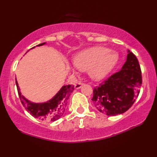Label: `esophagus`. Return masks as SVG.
Listing matches in <instances>:
<instances>
[{
  "label": "esophagus",
  "mask_w": 157,
  "mask_h": 157,
  "mask_svg": "<svg viewBox=\"0 0 157 157\" xmlns=\"http://www.w3.org/2000/svg\"><path fill=\"white\" fill-rule=\"evenodd\" d=\"M82 85H83V84H82V82H77V83L75 84V89H80V88L82 87Z\"/></svg>",
  "instance_id": "esophagus-1"
}]
</instances>
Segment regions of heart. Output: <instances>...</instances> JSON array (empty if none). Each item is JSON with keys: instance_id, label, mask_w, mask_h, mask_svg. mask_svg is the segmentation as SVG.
<instances>
[{"instance_id": "1", "label": "heart", "mask_w": 157, "mask_h": 157, "mask_svg": "<svg viewBox=\"0 0 157 157\" xmlns=\"http://www.w3.org/2000/svg\"><path fill=\"white\" fill-rule=\"evenodd\" d=\"M117 60L116 52L103 46H94L77 54L74 58V64L80 71L88 70L89 76L98 80L109 75Z\"/></svg>"}]
</instances>
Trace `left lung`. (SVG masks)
I'll return each instance as SVG.
<instances>
[{
  "instance_id": "left-lung-1",
  "label": "left lung",
  "mask_w": 157,
  "mask_h": 157,
  "mask_svg": "<svg viewBox=\"0 0 157 157\" xmlns=\"http://www.w3.org/2000/svg\"><path fill=\"white\" fill-rule=\"evenodd\" d=\"M127 60L118 72L95 87L92 101L99 111L108 116L125 112L134 103L142 86V73L137 58L128 51Z\"/></svg>"
}]
</instances>
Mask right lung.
I'll return each instance as SVG.
<instances>
[{"label":"right lung","mask_w":157,"mask_h":157,"mask_svg":"<svg viewBox=\"0 0 157 157\" xmlns=\"http://www.w3.org/2000/svg\"><path fill=\"white\" fill-rule=\"evenodd\" d=\"M46 43L40 44L37 45V46H43ZM15 82L20 100L26 111L34 117L46 122H55L63 115L65 110L67 107L68 100L75 87L73 85L63 86L57 94L48 102L43 103H34L21 94L17 80Z\"/></svg>","instance_id":"right-lung-1"}]
</instances>
